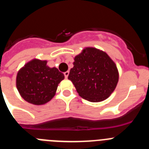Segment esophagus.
<instances>
[{"instance_id": "1", "label": "esophagus", "mask_w": 149, "mask_h": 149, "mask_svg": "<svg viewBox=\"0 0 149 149\" xmlns=\"http://www.w3.org/2000/svg\"><path fill=\"white\" fill-rule=\"evenodd\" d=\"M68 74H69V72H68V71H67V72H64V75H65V78H67V77H68Z\"/></svg>"}]
</instances>
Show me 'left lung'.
Listing matches in <instances>:
<instances>
[{
    "label": "left lung",
    "mask_w": 149,
    "mask_h": 149,
    "mask_svg": "<svg viewBox=\"0 0 149 149\" xmlns=\"http://www.w3.org/2000/svg\"><path fill=\"white\" fill-rule=\"evenodd\" d=\"M68 79L81 98L91 102L107 99L119 81L116 65L104 51L87 47L74 57Z\"/></svg>",
    "instance_id": "left-lung-1"
}]
</instances>
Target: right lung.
Wrapping results in <instances>:
<instances>
[{"mask_svg":"<svg viewBox=\"0 0 149 149\" xmlns=\"http://www.w3.org/2000/svg\"><path fill=\"white\" fill-rule=\"evenodd\" d=\"M64 74L50 68L47 60L33 59L18 72L16 87L22 98L35 105L45 104L53 98Z\"/></svg>","mask_w":149,"mask_h":149,"instance_id":"1","label":"right lung"}]
</instances>
